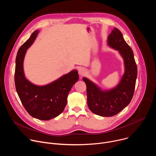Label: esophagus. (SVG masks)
Returning <instances> with one entry per match:
<instances>
[{
    "label": "esophagus",
    "mask_w": 156,
    "mask_h": 156,
    "mask_svg": "<svg viewBox=\"0 0 156 156\" xmlns=\"http://www.w3.org/2000/svg\"><path fill=\"white\" fill-rule=\"evenodd\" d=\"M85 72H85V70H84V69L81 68V69H79L78 73H79V75H80V76H83V75H84Z\"/></svg>",
    "instance_id": "34e87169"
}]
</instances>
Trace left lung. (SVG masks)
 I'll return each instance as SVG.
<instances>
[{
  "instance_id": "obj_1",
  "label": "left lung",
  "mask_w": 156,
  "mask_h": 156,
  "mask_svg": "<svg viewBox=\"0 0 156 156\" xmlns=\"http://www.w3.org/2000/svg\"><path fill=\"white\" fill-rule=\"evenodd\" d=\"M107 39L108 46L119 51L124 59L125 72L121 81L112 90L102 91L88 79L83 78L86 85L89 108L102 117L114 116L129 104L134 94L138 73L133 52L120 30L114 28Z\"/></svg>"
}]
</instances>
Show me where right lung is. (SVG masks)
I'll return each instance as SVG.
<instances>
[{"mask_svg":"<svg viewBox=\"0 0 156 156\" xmlns=\"http://www.w3.org/2000/svg\"><path fill=\"white\" fill-rule=\"evenodd\" d=\"M39 31L33 33L22 45L16 55L15 84L20 99L32 117L48 120L59 115L67 103V96L73 85L79 80L76 70H73L46 86H36L28 81L23 72V59L28 48L33 43Z\"/></svg>","mask_w":156,"mask_h":156,"instance_id":"add662e5","label":"right lung"}]
</instances>
